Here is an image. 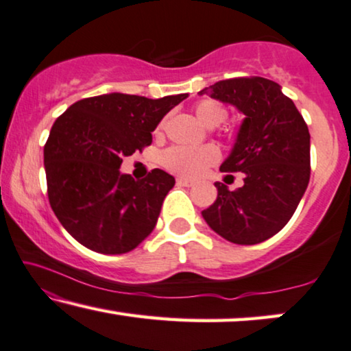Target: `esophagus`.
Wrapping results in <instances>:
<instances>
[{"label": "esophagus", "instance_id": "obj_1", "mask_svg": "<svg viewBox=\"0 0 351 351\" xmlns=\"http://www.w3.org/2000/svg\"><path fill=\"white\" fill-rule=\"evenodd\" d=\"M176 184L178 186H184V187H191V186H194V181L186 180V178H176Z\"/></svg>", "mask_w": 351, "mask_h": 351}]
</instances>
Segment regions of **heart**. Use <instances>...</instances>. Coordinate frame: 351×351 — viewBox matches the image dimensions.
Listing matches in <instances>:
<instances>
[{
	"label": "heart",
	"instance_id": "b5f03b06",
	"mask_svg": "<svg viewBox=\"0 0 351 351\" xmlns=\"http://www.w3.org/2000/svg\"><path fill=\"white\" fill-rule=\"evenodd\" d=\"M197 119L206 127H216L226 121L227 111L215 100H202L194 108ZM219 159L215 146H171L162 154V165L181 176H199Z\"/></svg>",
	"mask_w": 351,
	"mask_h": 351
}]
</instances>
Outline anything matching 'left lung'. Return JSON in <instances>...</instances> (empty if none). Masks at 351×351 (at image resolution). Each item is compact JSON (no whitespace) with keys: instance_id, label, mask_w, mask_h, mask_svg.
Masks as SVG:
<instances>
[{"instance_id":"8db88e82","label":"left lung","mask_w":351,"mask_h":351,"mask_svg":"<svg viewBox=\"0 0 351 351\" xmlns=\"http://www.w3.org/2000/svg\"><path fill=\"white\" fill-rule=\"evenodd\" d=\"M208 95L243 114L221 171H241L237 191L215 182L218 197L202 211L211 229L237 245H256L280 232L294 215L310 180V133L280 84L265 77L226 79Z\"/></svg>"}]
</instances>
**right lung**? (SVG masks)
I'll return each mask as SVG.
<instances>
[{
    "label": "right lung",
    "mask_w": 351,
    "mask_h": 351,
    "mask_svg": "<svg viewBox=\"0 0 351 351\" xmlns=\"http://www.w3.org/2000/svg\"><path fill=\"white\" fill-rule=\"evenodd\" d=\"M187 97L103 93L76 101L53 122L44 146L49 202L79 243L124 254L154 230L175 178L156 169L136 181L119 170L122 157L149 146L159 122Z\"/></svg>",
    "instance_id": "add662e5"
}]
</instances>
